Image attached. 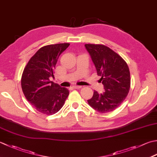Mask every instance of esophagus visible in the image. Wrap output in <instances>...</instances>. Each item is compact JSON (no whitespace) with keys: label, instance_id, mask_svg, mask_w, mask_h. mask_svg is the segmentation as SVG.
Listing matches in <instances>:
<instances>
[{"label":"esophagus","instance_id":"1","mask_svg":"<svg viewBox=\"0 0 157 157\" xmlns=\"http://www.w3.org/2000/svg\"><path fill=\"white\" fill-rule=\"evenodd\" d=\"M82 86H73V88H75V89H79V88H81Z\"/></svg>","mask_w":157,"mask_h":157}]
</instances>
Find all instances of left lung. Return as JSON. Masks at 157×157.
<instances>
[{
	"label": "left lung",
	"mask_w": 157,
	"mask_h": 157,
	"mask_svg": "<svg viewBox=\"0 0 157 157\" xmlns=\"http://www.w3.org/2000/svg\"><path fill=\"white\" fill-rule=\"evenodd\" d=\"M96 67L105 92L94 91L88 103L100 113L116 109L123 102L131 87L130 71L127 63L112 49L104 45L85 44Z\"/></svg>",
	"instance_id": "8db88e82"
}]
</instances>
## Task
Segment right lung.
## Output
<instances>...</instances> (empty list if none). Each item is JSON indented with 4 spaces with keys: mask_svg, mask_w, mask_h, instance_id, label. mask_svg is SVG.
<instances>
[{
    "mask_svg": "<svg viewBox=\"0 0 157 157\" xmlns=\"http://www.w3.org/2000/svg\"><path fill=\"white\" fill-rule=\"evenodd\" d=\"M69 44L44 46L28 62L21 75V86L27 101L44 114L52 115L62 108L69 90L51 82L58 57Z\"/></svg>",
    "mask_w": 157,
    "mask_h": 157,
    "instance_id": "right-lung-1",
    "label": "right lung"
}]
</instances>
